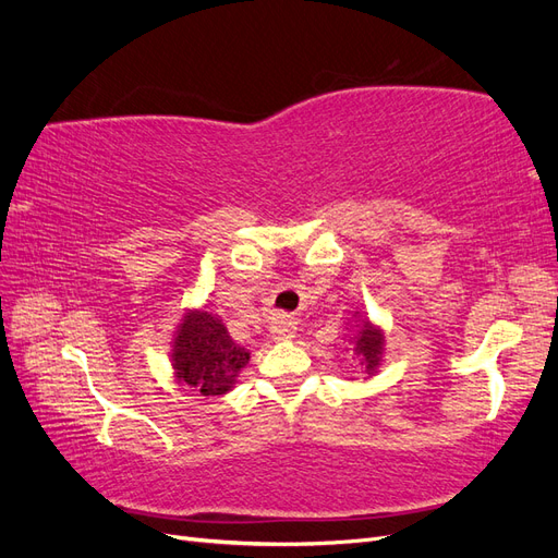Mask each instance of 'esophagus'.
<instances>
[{
	"instance_id": "34e87169",
	"label": "esophagus",
	"mask_w": 558,
	"mask_h": 558,
	"mask_svg": "<svg viewBox=\"0 0 558 558\" xmlns=\"http://www.w3.org/2000/svg\"><path fill=\"white\" fill-rule=\"evenodd\" d=\"M269 332H272L275 340H286V337H293L295 332V320L289 314H275L269 320Z\"/></svg>"
}]
</instances>
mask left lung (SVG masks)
I'll return each mask as SVG.
<instances>
[{
    "mask_svg": "<svg viewBox=\"0 0 558 558\" xmlns=\"http://www.w3.org/2000/svg\"><path fill=\"white\" fill-rule=\"evenodd\" d=\"M381 347H384V337L379 330H375L373 326L363 320V328L359 330V335L353 337V356L359 361H363L367 375L379 365V356H381Z\"/></svg>",
    "mask_w": 558,
    "mask_h": 558,
    "instance_id": "obj_1",
    "label": "left lung"
}]
</instances>
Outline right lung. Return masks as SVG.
Instances as JSON below:
<instances>
[{"instance_id": "add662e5", "label": "right lung", "mask_w": 558, "mask_h": 558, "mask_svg": "<svg viewBox=\"0 0 558 558\" xmlns=\"http://www.w3.org/2000/svg\"><path fill=\"white\" fill-rule=\"evenodd\" d=\"M172 359L179 381L205 396H221L248 363V351L232 342L221 318L193 312L179 326Z\"/></svg>"}]
</instances>
